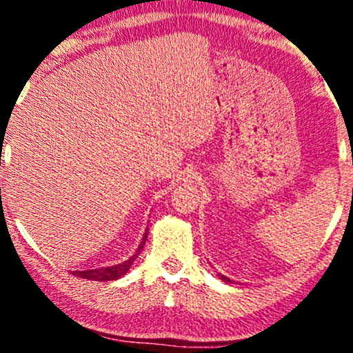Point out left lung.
Here are the masks:
<instances>
[{
    "mask_svg": "<svg viewBox=\"0 0 353 353\" xmlns=\"http://www.w3.org/2000/svg\"><path fill=\"white\" fill-rule=\"evenodd\" d=\"M219 277H221V279H222V281H224V282H229V283H230V279H228V277H225V275H221V274H219Z\"/></svg>",
    "mask_w": 353,
    "mask_h": 353,
    "instance_id": "8db88e82",
    "label": "left lung"
}]
</instances>
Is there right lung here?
Masks as SVG:
<instances>
[{
    "mask_svg": "<svg viewBox=\"0 0 353 353\" xmlns=\"http://www.w3.org/2000/svg\"><path fill=\"white\" fill-rule=\"evenodd\" d=\"M145 239H148V230L144 232L143 241H141L139 247H137L136 254L132 255V257H129L128 261H124L123 264H116V265H111V267H101V269L74 270L72 274L78 275V277H81V279H89V281H116V279L123 277V275L129 270V267L134 264L137 255H139V252L143 250V247L145 244Z\"/></svg>",
    "mask_w": 353,
    "mask_h": 353,
    "instance_id": "obj_1",
    "label": "right lung"
}]
</instances>
